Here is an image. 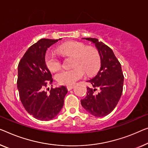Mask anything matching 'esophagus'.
<instances>
[{"label":"esophagus","mask_w":148,"mask_h":148,"mask_svg":"<svg viewBox=\"0 0 148 148\" xmlns=\"http://www.w3.org/2000/svg\"><path fill=\"white\" fill-rule=\"evenodd\" d=\"M66 88H67L68 90H71L72 89H73V88H74V86H68Z\"/></svg>","instance_id":"1"}]
</instances>
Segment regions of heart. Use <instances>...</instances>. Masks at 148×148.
<instances>
[{
    "label": "heart",
    "instance_id": "b5f03b06",
    "mask_svg": "<svg viewBox=\"0 0 148 148\" xmlns=\"http://www.w3.org/2000/svg\"><path fill=\"white\" fill-rule=\"evenodd\" d=\"M58 51L63 56H74L73 66L70 70H61L56 75V79L62 85L72 86L82 78L85 72L91 75L99 69L101 64L100 54L93 47H87L84 43L70 42L58 46ZM46 64L50 71H56L60 68L62 61L56 52L50 50L46 54Z\"/></svg>",
    "mask_w": 148,
    "mask_h": 148
}]
</instances>
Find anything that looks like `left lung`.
I'll use <instances>...</instances> for the list:
<instances>
[{"instance_id":"left-lung-1","label":"left lung","mask_w":148,"mask_h":148,"mask_svg":"<svg viewBox=\"0 0 148 148\" xmlns=\"http://www.w3.org/2000/svg\"><path fill=\"white\" fill-rule=\"evenodd\" d=\"M95 44L101 59V67L94 78L88 80L87 94L81 104L96 117L108 115L115 108L123 92V75L120 62L112 50L96 38H84Z\"/></svg>"}]
</instances>
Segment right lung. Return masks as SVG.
Segmentation results:
<instances>
[{"mask_svg":"<svg viewBox=\"0 0 148 148\" xmlns=\"http://www.w3.org/2000/svg\"><path fill=\"white\" fill-rule=\"evenodd\" d=\"M60 39H40L28 48L18 66L17 88L21 102L28 114L41 121L50 120L58 115L68 92L64 86L46 90L53 82L46 65V52Z\"/></svg>","mask_w":148,"mask_h":148,"instance_id":"right-lung-1","label":"right lung"}]
</instances>
